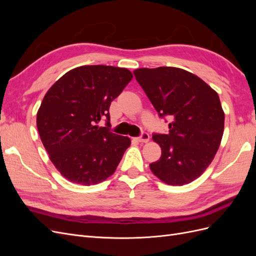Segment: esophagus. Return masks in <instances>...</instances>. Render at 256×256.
<instances>
[{
	"label": "esophagus",
	"mask_w": 256,
	"mask_h": 256,
	"mask_svg": "<svg viewBox=\"0 0 256 256\" xmlns=\"http://www.w3.org/2000/svg\"><path fill=\"white\" fill-rule=\"evenodd\" d=\"M138 141L141 142V143H146L150 141V134L147 132H142L141 136L138 138Z\"/></svg>",
	"instance_id": "obj_1"
}]
</instances>
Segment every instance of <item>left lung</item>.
I'll return each instance as SVG.
<instances>
[{"mask_svg":"<svg viewBox=\"0 0 256 256\" xmlns=\"http://www.w3.org/2000/svg\"><path fill=\"white\" fill-rule=\"evenodd\" d=\"M159 118L168 116V134H152L161 157L150 164L168 184L182 186L203 174L218 150L224 130L219 96L198 76L176 67L134 72Z\"/></svg>","mask_w":256,"mask_h":256,"instance_id":"8db88e82","label":"left lung"}]
</instances>
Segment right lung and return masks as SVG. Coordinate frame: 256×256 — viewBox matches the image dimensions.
I'll return each instance as SVG.
<instances>
[{
  "label": "right lung",
  "mask_w": 256,
  "mask_h": 256,
  "mask_svg": "<svg viewBox=\"0 0 256 256\" xmlns=\"http://www.w3.org/2000/svg\"><path fill=\"white\" fill-rule=\"evenodd\" d=\"M132 79L126 68L90 65L54 83L37 112V129L50 160L68 180L84 186L111 176L130 146L110 130V104ZM106 120V127L96 124Z\"/></svg>",
  "instance_id": "add662e5"
}]
</instances>
